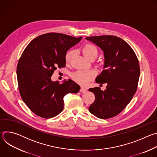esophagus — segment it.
<instances>
[{"instance_id":"34e87169","label":"esophagus","mask_w":157,"mask_h":157,"mask_svg":"<svg viewBox=\"0 0 157 157\" xmlns=\"http://www.w3.org/2000/svg\"><path fill=\"white\" fill-rule=\"evenodd\" d=\"M86 91H87V89H86V88L83 87H82L81 88V89H80V92H81V93H86Z\"/></svg>"}]
</instances>
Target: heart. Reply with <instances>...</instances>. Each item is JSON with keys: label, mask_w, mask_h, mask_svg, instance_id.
<instances>
[{"label": "heart", "mask_w": 157, "mask_h": 157, "mask_svg": "<svg viewBox=\"0 0 157 157\" xmlns=\"http://www.w3.org/2000/svg\"><path fill=\"white\" fill-rule=\"evenodd\" d=\"M82 53L85 57L89 60H94L98 55L97 48L92 44H86L82 48ZM73 51L70 50L66 53L65 61L69 63L73 55ZM96 72L94 70H79L73 73V79L81 85H86L96 76Z\"/></svg>", "instance_id": "obj_1"}]
</instances>
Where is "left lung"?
Returning <instances> with one entry per match:
<instances>
[{
	"label": "left lung",
	"mask_w": 157,
	"mask_h": 157,
	"mask_svg": "<svg viewBox=\"0 0 157 157\" xmlns=\"http://www.w3.org/2000/svg\"><path fill=\"white\" fill-rule=\"evenodd\" d=\"M104 53V70L96 78L97 83H106L105 90L99 87L89 89L95 95L89 107L90 113L105 119L116 116L135 94L140 76V66L136 53L122 39L113 35L87 37Z\"/></svg>",
	"instance_id": "1"
}]
</instances>
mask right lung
Segmentation results:
<instances>
[{
    "label": "right lung",
    "instance_id": "1",
    "mask_svg": "<svg viewBox=\"0 0 157 157\" xmlns=\"http://www.w3.org/2000/svg\"><path fill=\"white\" fill-rule=\"evenodd\" d=\"M82 39L63 33H48L32 40L22 53L17 67L21 99L36 115L48 119L63 109L64 96L77 93L80 86L71 79L52 81L56 67L66 66L67 51Z\"/></svg>",
    "mask_w": 157,
    "mask_h": 157
}]
</instances>
